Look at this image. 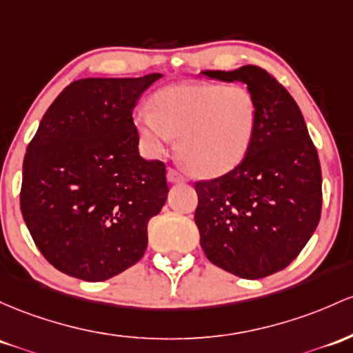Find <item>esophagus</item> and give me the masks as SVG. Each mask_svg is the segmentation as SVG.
<instances>
[{
    "mask_svg": "<svg viewBox=\"0 0 353 353\" xmlns=\"http://www.w3.org/2000/svg\"><path fill=\"white\" fill-rule=\"evenodd\" d=\"M168 181L172 184H181V183H188V177H185L183 172H179V170L170 168L168 169Z\"/></svg>",
    "mask_w": 353,
    "mask_h": 353,
    "instance_id": "34e87169",
    "label": "esophagus"
}]
</instances>
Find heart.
I'll return each instance as SVG.
<instances>
[{
	"instance_id": "heart-1",
	"label": "heart",
	"mask_w": 353,
	"mask_h": 353,
	"mask_svg": "<svg viewBox=\"0 0 353 353\" xmlns=\"http://www.w3.org/2000/svg\"><path fill=\"white\" fill-rule=\"evenodd\" d=\"M134 127L152 154L177 139V157L201 177L228 174L245 161L256 130L253 94L239 85L183 82L156 92Z\"/></svg>"
}]
</instances>
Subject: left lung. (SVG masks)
Returning a JSON list of instances; mask_svg holds the SVG:
<instances>
[{
  "instance_id": "left-lung-1",
  "label": "left lung",
  "mask_w": 353,
  "mask_h": 353,
  "mask_svg": "<svg viewBox=\"0 0 353 353\" xmlns=\"http://www.w3.org/2000/svg\"><path fill=\"white\" fill-rule=\"evenodd\" d=\"M209 79L243 82L258 120L245 161L224 176L196 183L194 221L212 265L246 280L286 268L315 233L321 169L293 97L266 70H204Z\"/></svg>"
}]
</instances>
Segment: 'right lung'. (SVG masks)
<instances>
[{"instance_id": "right-lung-1", "label": "right lung", "mask_w": 353, "mask_h": 353, "mask_svg": "<svg viewBox=\"0 0 353 353\" xmlns=\"http://www.w3.org/2000/svg\"><path fill=\"white\" fill-rule=\"evenodd\" d=\"M161 77L77 80L45 112L23 161L19 206L61 273L103 281L144 256L147 223L169 188L164 162L139 154L132 110Z\"/></svg>"}]
</instances>
